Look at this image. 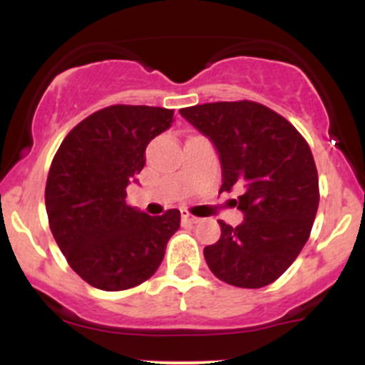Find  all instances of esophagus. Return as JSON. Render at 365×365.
<instances>
[{
  "instance_id": "obj_1",
  "label": "esophagus",
  "mask_w": 365,
  "mask_h": 365,
  "mask_svg": "<svg viewBox=\"0 0 365 365\" xmlns=\"http://www.w3.org/2000/svg\"><path fill=\"white\" fill-rule=\"evenodd\" d=\"M182 220H183V222H187V224H197V222H200V219H197V217L189 215V213H183Z\"/></svg>"
}]
</instances>
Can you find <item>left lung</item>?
I'll use <instances>...</instances> for the list:
<instances>
[{"label":"left lung","instance_id":"left-lung-1","mask_svg":"<svg viewBox=\"0 0 365 365\" xmlns=\"http://www.w3.org/2000/svg\"><path fill=\"white\" fill-rule=\"evenodd\" d=\"M180 114L215 146L220 192L244 189L233 200L244 220L237 227L219 220L220 238L205 247L206 264L231 286H268L297 259L318 212L311 148L286 118L257 102H213Z\"/></svg>","mask_w":365,"mask_h":365}]
</instances>
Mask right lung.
Returning <instances> with one entry per match:
<instances>
[{"instance_id": "right-lung-1", "label": "right lung", "mask_w": 365, "mask_h": 365, "mask_svg": "<svg viewBox=\"0 0 365 365\" xmlns=\"http://www.w3.org/2000/svg\"><path fill=\"white\" fill-rule=\"evenodd\" d=\"M173 109L111 106L68 132L51 164L46 210L58 247L72 270L93 288L121 292L152 277L180 212L152 217L127 205L145 152L171 127Z\"/></svg>"}]
</instances>
